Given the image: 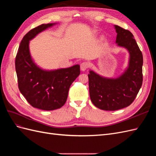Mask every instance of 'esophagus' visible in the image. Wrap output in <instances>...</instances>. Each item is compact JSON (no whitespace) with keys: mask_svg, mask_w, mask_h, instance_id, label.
Returning a JSON list of instances; mask_svg holds the SVG:
<instances>
[{"mask_svg":"<svg viewBox=\"0 0 156 156\" xmlns=\"http://www.w3.org/2000/svg\"><path fill=\"white\" fill-rule=\"evenodd\" d=\"M89 66L88 63L87 62H83L81 64V69L82 71H85Z\"/></svg>","mask_w":156,"mask_h":156,"instance_id":"34e87169","label":"esophagus"}]
</instances>
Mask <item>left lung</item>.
Returning <instances> with one entry per match:
<instances>
[{"instance_id":"obj_1","label":"left lung","mask_w":156,"mask_h":156,"mask_svg":"<svg viewBox=\"0 0 156 156\" xmlns=\"http://www.w3.org/2000/svg\"><path fill=\"white\" fill-rule=\"evenodd\" d=\"M117 33L116 43L128 50L129 66L116 79L102 77L90 71V97L96 107L105 111H116L131 105L143 84V57L132 33L115 25Z\"/></svg>"}]
</instances>
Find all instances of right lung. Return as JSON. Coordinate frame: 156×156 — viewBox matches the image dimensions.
<instances>
[{
  "label": "right lung",
  "mask_w": 156,
  "mask_h": 156,
  "mask_svg": "<svg viewBox=\"0 0 156 156\" xmlns=\"http://www.w3.org/2000/svg\"><path fill=\"white\" fill-rule=\"evenodd\" d=\"M53 25L42 24L27 32L21 41L15 61L21 93L33 107L45 111L57 109L65 104L71 84L80 74L78 64L68 68L45 71L32 61L29 41Z\"/></svg>",
  "instance_id": "obj_1"
}]
</instances>
